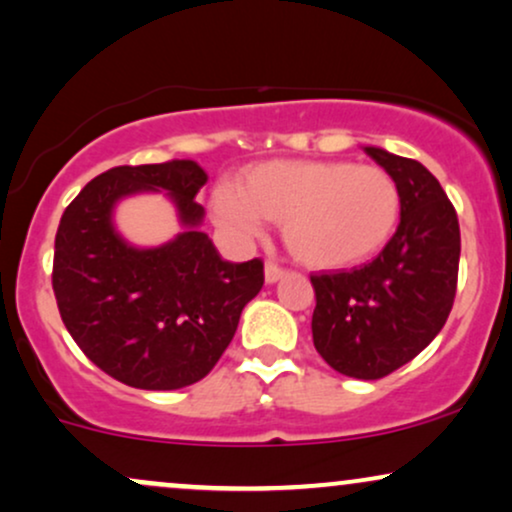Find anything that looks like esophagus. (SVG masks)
Segmentation results:
<instances>
[{"instance_id":"34e87169","label":"esophagus","mask_w":512,"mask_h":512,"mask_svg":"<svg viewBox=\"0 0 512 512\" xmlns=\"http://www.w3.org/2000/svg\"><path fill=\"white\" fill-rule=\"evenodd\" d=\"M283 274H286V269L279 267V264H276V262L269 260L267 264H264V279H267V283H276Z\"/></svg>"}]
</instances>
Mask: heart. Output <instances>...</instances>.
Returning <instances> with one entry per match:
<instances>
[{"label":"heart","instance_id":"b5f03b06","mask_svg":"<svg viewBox=\"0 0 512 512\" xmlns=\"http://www.w3.org/2000/svg\"><path fill=\"white\" fill-rule=\"evenodd\" d=\"M221 229L248 240L264 221L283 229L295 260L315 269H346L384 250L400 219V188L381 166L336 162H264L243 181H221L212 193Z\"/></svg>","mask_w":512,"mask_h":512}]
</instances>
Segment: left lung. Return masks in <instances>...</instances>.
<instances>
[{"label": "left lung", "instance_id": "obj_1", "mask_svg": "<svg viewBox=\"0 0 512 512\" xmlns=\"http://www.w3.org/2000/svg\"><path fill=\"white\" fill-rule=\"evenodd\" d=\"M400 188V224L386 248L350 272L312 274V341L326 365L381 379L420 355L451 315L460 226L441 183L420 162L365 147Z\"/></svg>", "mask_w": 512, "mask_h": 512}]
</instances>
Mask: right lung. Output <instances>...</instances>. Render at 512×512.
Wrapping results in <instances>:
<instances>
[{
    "instance_id": "obj_1",
    "label": "right lung",
    "mask_w": 512,
    "mask_h": 512,
    "mask_svg": "<svg viewBox=\"0 0 512 512\" xmlns=\"http://www.w3.org/2000/svg\"><path fill=\"white\" fill-rule=\"evenodd\" d=\"M205 183L193 159L114 166L61 214L52 267L61 322L102 372L133 389L174 391L207 377L264 283L260 257L221 260L197 231ZM145 189H166L187 226L162 249H133L111 224L115 202Z\"/></svg>"
}]
</instances>
